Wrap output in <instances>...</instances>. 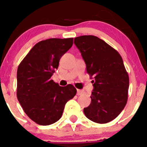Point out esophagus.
<instances>
[{
  "label": "esophagus",
  "mask_w": 147,
  "mask_h": 147,
  "mask_svg": "<svg viewBox=\"0 0 147 147\" xmlns=\"http://www.w3.org/2000/svg\"><path fill=\"white\" fill-rule=\"evenodd\" d=\"M83 92H83L82 90H77V94H78V96L81 95V94H82Z\"/></svg>",
  "instance_id": "1"
}]
</instances>
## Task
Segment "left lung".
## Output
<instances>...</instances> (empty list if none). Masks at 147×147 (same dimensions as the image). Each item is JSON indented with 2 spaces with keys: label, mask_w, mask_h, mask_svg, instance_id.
<instances>
[{
  "label": "left lung",
  "mask_w": 147,
  "mask_h": 147,
  "mask_svg": "<svg viewBox=\"0 0 147 147\" xmlns=\"http://www.w3.org/2000/svg\"><path fill=\"white\" fill-rule=\"evenodd\" d=\"M74 43L80 51L86 69L92 80L91 103L84 108L85 116L94 122L105 124L124 109L129 79L122 58L115 49L94 35L77 37Z\"/></svg>",
  "instance_id": "1"
}]
</instances>
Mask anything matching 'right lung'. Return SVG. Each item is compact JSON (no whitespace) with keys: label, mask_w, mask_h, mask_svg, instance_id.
<instances>
[{"label":"right lung","mask_w":147,"mask_h":147,"mask_svg":"<svg viewBox=\"0 0 147 147\" xmlns=\"http://www.w3.org/2000/svg\"><path fill=\"white\" fill-rule=\"evenodd\" d=\"M73 44V38H50L38 42L19 65L17 97L30 119L50 125L63 115L65 105L77 90L72 84L61 87L51 80L62 56Z\"/></svg>","instance_id":"add662e5"}]
</instances>
